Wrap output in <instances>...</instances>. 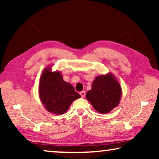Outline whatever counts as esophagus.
<instances>
[{"mask_svg": "<svg viewBox=\"0 0 159 159\" xmlns=\"http://www.w3.org/2000/svg\"><path fill=\"white\" fill-rule=\"evenodd\" d=\"M80 95H81L82 98H85V91H82V92L80 93Z\"/></svg>", "mask_w": 159, "mask_h": 159, "instance_id": "esophagus-1", "label": "esophagus"}]
</instances>
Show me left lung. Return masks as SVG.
<instances>
[{
	"label": "left lung",
	"instance_id": "left-lung-1",
	"mask_svg": "<svg viewBox=\"0 0 159 159\" xmlns=\"http://www.w3.org/2000/svg\"><path fill=\"white\" fill-rule=\"evenodd\" d=\"M121 95V86L116 77L108 73L95 78L86 98L97 111L108 114L119 104Z\"/></svg>",
	"mask_w": 159,
	"mask_h": 159
}]
</instances>
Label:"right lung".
I'll use <instances>...</instances> for the list:
<instances>
[{
	"mask_svg": "<svg viewBox=\"0 0 159 159\" xmlns=\"http://www.w3.org/2000/svg\"><path fill=\"white\" fill-rule=\"evenodd\" d=\"M39 94L45 109L56 115L64 114L72 102L80 98L73 85L63 80L60 71H52L51 66L45 67L42 72Z\"/></svg>",
	"mask_w": 159,
	"mask_h": 159,
	"instance_id": "1",
	"label": "right lung"
}]
</instances>
